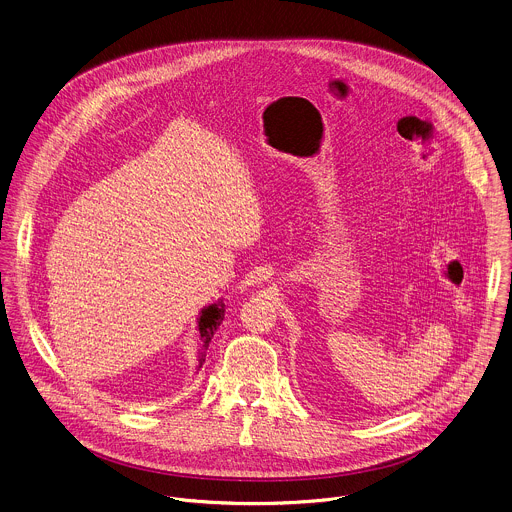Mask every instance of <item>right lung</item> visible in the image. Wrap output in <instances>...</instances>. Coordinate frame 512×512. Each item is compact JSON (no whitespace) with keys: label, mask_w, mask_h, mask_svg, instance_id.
Segmentation results:
<instances>
[{"label":"right lung","mask_w":512,"mask_h":512,"mask_svg":"<svg viewBox=\"0 0 512 512\" xmlns=\"http://www.w3.org/2000/svg\"><path fill=\"white\" fill-rule=\"evenodd\" d=\"M223 316H225V303L223 299H219L217 303L209 305V307L202 308L200 312V318H198V336H200V350H198V370L204 366L205 352L209 348V342L215 334V330L219 328V324L223 322Z\"/></svg>","instance_id":"right-lung-1"}]
</instances>
